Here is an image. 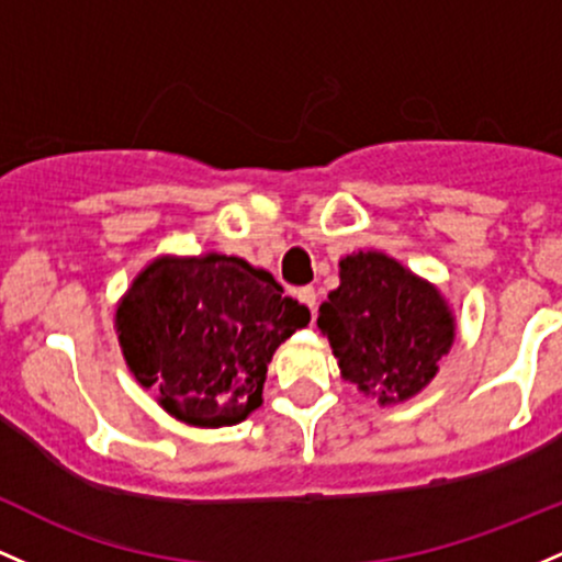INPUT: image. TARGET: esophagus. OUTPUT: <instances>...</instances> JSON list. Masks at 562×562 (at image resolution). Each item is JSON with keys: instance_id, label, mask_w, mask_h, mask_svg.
I'll return each mask as SVG.
<instances>
[{"instance_id": "obj_1", "label": "esophagus", "mask_w": 562, "mask_h": 562, "mask_svg": "<svg viewBox=\"0 0 562 562\" xmlns=\"http://www.w3.org/2000/svg\"><path fill=\"white\" fill-rule=\"evenodd\" d=\"M295 299H299L304 306H310L312 319H314V312H317V293H314V288H299V291H295Z\"/></svg>"}]
</instances>
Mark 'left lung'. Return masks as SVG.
<instances>
[{
  "label": "left lung",
  "mask_w": 562,
  "mask_h": 562,
  "mask_svg": "<svg viewBox=\"0 0 562 562\" xmlns=\"http://www.w3.org/2000/svg\"><path fill=\"white\" fill-rule=\"evenodd\" d=\"M341 375L379 403H400L435 379L453 344V317L442 295L384 252L341 261V285L319 306Z\"/></svg>",
  "instance_id": "1"
}]
</instances>
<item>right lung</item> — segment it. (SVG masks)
<instances>
[{"instance_id":"obj_1","label":"right lung","mask_w":562,"mask_h":562,"mask_svg":"<svg viewBox=\"0 0 562 562\" xmlns=\"http://www.w3.org/2000/svg\"><path fill=\"white\" fill-rule=\"evenodd\" d=\"M234 256L157 258L116 310L125 360L170 416L232 427L261 405L271 355L310 310Z\"/></svg>"}]
</instances>
